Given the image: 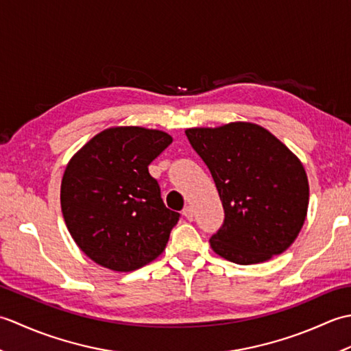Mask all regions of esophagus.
<instances>
[{"instance_id": "1", "label": "esophagus", "mask_w": 351, "mask_h": 351, "mask_svg": "<svg viewBox=\"0 0 351 351\" xmlns=\"http://www.w3.org/2000/svg\"><path fill=\"white\" fill-rule=\"evenodd\" d=\"M182 214H184V217L190 221H193V219H195V211H193L191 206H185Z\"/></svg>"}]
</instances>
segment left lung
<instances>
[{"mask_svg": "<svg viewBox=\"0 0 351 351\" xmlns=\"http://www.w3.org/2000/svg\"><path fill=\"white\" fill-rule=\"evenodd\" d=\"M210 169L225 210L211 247L230 263H264L299 235L309 204L308 176L299 158L255 123L185 131Z\"/></svg>", "mask_w": 351, "mask_h": 351, "instance_id": "left-lung-1", "label": "left lung"}]
</instances>
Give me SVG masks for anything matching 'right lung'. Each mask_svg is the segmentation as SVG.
<instances>
[{
    "label": "right lung",
    "mask_w": 351,
    "mask_h": 351,
    "mask_svg": "<svg viewBox=\"0 0 351 351\" xmlns=\"http://www.w3.org/2000/svg\"><path fill=\"white\" fill-rule=\"evenodd\" d=\"M171 143L138 126L99 132L69 161L62 211L73 240L96 264L132 271L161 255L180 213L169 210L147 166Z\"/></svg>",
    "instance_id": "add662e5"
}]
</instances>
